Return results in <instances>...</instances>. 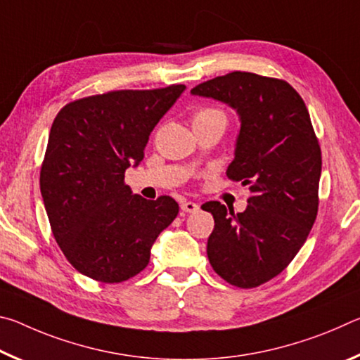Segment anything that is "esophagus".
I'll list each match as a JSON object with an SVG mask.
<instances>
[{
  "mask_svg": "<svg viewBox=\"0 0 360 360\" xmlns=\"http://www.w3.org/2000/svg\"><path fill=\"white\" fill-rule=\"evenodd\" d=\"M181 210L184 212H197L200 210V205L195 203V202H182Z\"/></svg>",
  "mask_w": 360,
  "mask_h": 360,
  "instance_id": "esophagus-1",
  "label": "esophagus"
}]
</instances>
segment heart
<instances>
[{
  "instance_id": "b5f03b06",
  "label": "heart",
  "mask_w": 360,
  "mask_h": 360,
  "mask_svg": "<svg viewBox=\"0 0 360 360\" xmlns=\"http://www.w3.org/2000/svg\"><path fill=\"white\" fill-rule=\"evenodd\" d=\"M214 119L225 120V115L222 111H219V109H216V108H202L193 114L192 124H198V122H206V120H214Z\"/></svg>"
}]
</instances>
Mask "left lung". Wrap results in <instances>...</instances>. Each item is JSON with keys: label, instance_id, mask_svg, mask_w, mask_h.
Listing matches in <instances>:
<instances>
[{"label": "left lung", "instance_id": "obj_1", "mask_svg": "<svg viewBox=\"0 0 360 360\" xmlns=\"http://www.w3.org/2000/svg\"><path fill=\"white\" fill-rule=\"evenodd\" d=\"M191 94L222 101L240 117L227 176L252 195L236 214L219 202L202 206L214 217L206 252L225 281L257 288L290 264L318 216L322 158L309 112L290 84L254 72H229Z\"/></svg>", "mask_w": 360, "mask_h": 360}]
</instances>
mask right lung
<instances>
[{"mask_svg":"<svg viewBox=\"0 0 360 360\" xmlns=\"http://www.w3.org/2000/svg\"><path fill=\"white\" fill-rule=\"evenodd\" d=\"M184 90L178 84L87 96L68 103L53 120L41 195L56 241L82 275L109 284L138 275L157 236L178 216L172 197L146 200L124 179Z\"/></svg>","mask_w":360,"mask_h":360,"instance_id":"add662e5","label":"right lung"}]
</instances>
